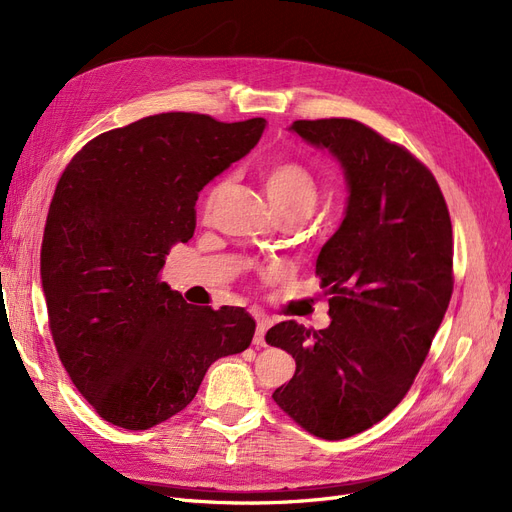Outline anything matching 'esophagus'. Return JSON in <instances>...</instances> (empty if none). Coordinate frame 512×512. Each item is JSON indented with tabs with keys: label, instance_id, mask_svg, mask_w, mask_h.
I'll return each mask as SVG.
<instances>
[{
	"label": "esophagus",
	"instance_id": "1",
	"mask_svg": "<svg viewBox=\"0 0 512 512\" xmlns=\"http://www.w3.org/2000/svg\"><path fill=\"white\" fill-rule=\"evenodd\" d=\"M270 323L266 318H257V329H255V337H253V344L259 348V346H266V331H268Z\"/></svg>",
	"mask_w": 512,
	"mask_h": 512
}]
</instances>
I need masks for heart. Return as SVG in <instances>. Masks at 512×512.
Instances as JSON below:
<instances>
[{
    "instance_id": "1",
    "label": "heart",
    "mask_w": 512,
    "mask_h": 512,
    "mask_svg": "<svg viewBox=\"0 0 512 512\" xmlns=\"http://www.w3.org/2000/svg\"><path fill=\"white\" fill-rule=\"evenodd\" d=\"M263 187L276 215H310L318 202V181L312 170L297 160H278L268 164L261 173ZM223 181L215 183L206 196V208H211L223 192Z\"/></svg>"
}]
</instances>
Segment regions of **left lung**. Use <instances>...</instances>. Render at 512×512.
Masks as SVG:
<instances>
[{
    "label": "left lung",
    "instance_id": "left-lung-1",
    "mask_svg": "<svg viewBox=\"0 0 512 512\" xmlns=\"http://www.w3.org/2000/svg\"><path fill=\"white\" fill-rule=\"evenodd\" d=\"M289 130L339 162L348 202L316 259L331 325L312 333L285 320L266 333L295 358L272 399L314 437L339 441L384 420L418 375L453 291L451 219L430 170L369 126L331 118Z\"/></svg>",
    "mask_w": 512,
    "mask_h": 512
}]
</instances>
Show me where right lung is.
Instances as JSON below:
<instances>
[{
  "label": "right lung",
  "mask_w": 512,
  "mask_h": 512,
  "mask_svg": "<svg viewBox=\"0 0 512 512\" xmlns=\"http://www.w3.org/2000/svg\"><path fill=\"white\" fill-rule=\"evenodd\" d=\"M266 120L160 113L86 143L56 185L42 287L56 352L103 420L147 430L183 411L217 358L251 346L244 308L189 306L160 280L196 230L200 189L244 158Z\"/></svg>",
  "instance_id": "add662e5"
}]
</instances>
